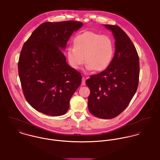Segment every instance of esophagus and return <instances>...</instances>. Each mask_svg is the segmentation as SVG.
Returning <instances> with one entry per match:
<instances>
[{"mask_svg": "<svg viewBox=\"0 0 160 160\" xmlns=\"http://www.w3.org/2000/svg\"><path fill=\"white\" fill-rule=\"evenodd\" d=\"M85 82H86V79H85V78L83 76V77L82 78V85H84V84H85Z\"/></svg>", "mask_w": 160, "mask_h": 160, "instance_id": "esophagus-1", "label": "esophagus"}]
</instances>
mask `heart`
<instances>
[{"instance_id":"b5f03b06","label":"heart","mask_w":160,"mask_h":160,"mask_svg":"<svg viewBox=\"0 0 160 160\" xmlns=\"http://www.w3.org/2000/svg\"><path fill=\"white\" fill-rule=\"evenodd\" d=\"M73 45L74 48H68L67 56L70 66L76 69L85 59L88 69L104 71L111 63L115 52L114 42L110 37L90 31L76 36Z\"/></svg>"}]
</instances>
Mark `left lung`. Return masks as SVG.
Here are the masks:
<instances>
[{
    "label": "left lung",
    "instance_id": "left-lung-1",
    "mask_svg": "<svg viewBox=\"0 0 160 160\" xmlns=\"http://www.w3.org/2000/svg\"><path fill=\"white\" fill-rule=\"evenodd\" d=\"M115 39V52L110 65L92 75L86 84L90 89L88 109L104 119L118 116L128 106L138 86L139 57L126 33L117 25H105Z\"/></svg>",
    "mask_w": 160,
    "mask_h": 160
}]
</instances>
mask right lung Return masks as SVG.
Masks as SVG:
<instances>
[{"mask_svg":"<svg viewBox=\"0 0 160 160\" xmlns=\"http://www.w3.org/2000/svg\"><path fill=\"white\" fill-rule=\"evenodd\" d=\"M82 26V22L72 20L45 22L23 44L18 75L27 101L37 111L50 116L68 111L82 76L68 64L61 49L66 48L73 32Z\"/></svg>","mask_w":160,"mask_h":160,"instance_id":"obj_1","label":"right lung"}]
</instances>
